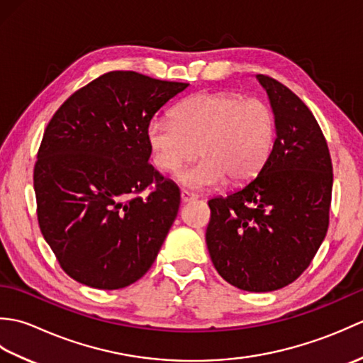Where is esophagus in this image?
Here are the masks:
<instances>
[{
    "mask_svg": "<svg viewBox=\"0 0 363 363\" xmlns=\"http://www.w3.org/2000/svg\"><path fill=\"white\" fill-rule=\"evenodd\" d=\"M198 196L195 195V194H191V191H189V190H182L181 191V199H182V203H189V201H191V199H196Z\"/></svg>",
    "mask_w": 363,
    "mask_h": 363,
    "instance_id": "1",
    "label": "esophagus"
}]
</instances>
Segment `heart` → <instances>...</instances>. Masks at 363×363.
<instances>
[{
    "mask_svg": "<svg viewBox=\"0 0 363 363\" xmlns=\"http://www.w3.org/2000/svg\"><path fill=\"white\" fill-rule=\"evenodd\" d=\"M277 134L273 106L262 98L233 91H204L184 99L172 118L156 117L148 125V143L156 167L174 174L196 157L182 176L191 189L245 186L272 159Z\"/></svg>",
    "mask_w": 363,
    "mask_h": 363,
    "instance_id": "b5f03b06",
    "label": "heart"
}]
</instances>
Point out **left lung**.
<instances>
[{"label": "left lung", "instance_id": "left-lung-1", "mask_svg": "<svg viewBox=\"0 0 363 363\" xmlns=\"http://www.w3.org/2000/svg\"><path fill=\"white\" fill-rule=\"evenodd\" d=\"M277 117L272 159L251 182L211 199L206 243L223 279L246 291H273L311 265L329 226L333 162L323 130L301 99L259 74Z\"/></svg>", "mask_w": 363, "mask_h": 363}]
</instances>
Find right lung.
Returning <instances> with one entry per match:
<instances>
[{"instance_id":"1","label":"right lung","mask_w":363,"mask_h":363,"mask_svg":"<svg viewBox=\"0 0 363 363\" xmlns=\"http://www.w3.org/2000/svg\"><path fill=\"white\" fill-rule=\"evenodd\" d=\"M187 86L109 72L76 90L52 115L34 165L37 220L74 281L123 289L156 260L181 194L148 164V125ZM145 189L152 191L142 199Z\"/></svg>"}]
</instances>
